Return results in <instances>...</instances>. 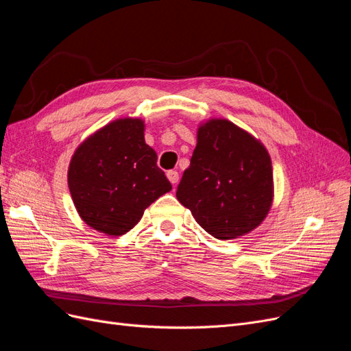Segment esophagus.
Returning <instances> with one entry per match:
<instances>
[{
	"instance_id": "1",
	"label": "esophagus",
	"mask_w": 351,
	"mask_h": 351,
	"mask_svg": "<svg viewBox=\"0 0 351 351\" xmlns=\"http://www.w3.org/2000/svg\"><path fill=\"white\" fill-rule=\"evenodd\" d=\"M167 177H168V180H169V182H171L173 184H177V182H178V173L174 171V169H171V171H168V173H167Z\"/></svg>"
}]
</instances>
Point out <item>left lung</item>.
I'll return each instance as SVG.
<instances>
[{"mask_svg":"<svg viewBox=\"0 0 351 351\" xmlns=\"http://www.w3.org/2000/svg\"><path fill=\"white\" fill-rule=\"evenodd\" d=\"M176 195L215 239L247 234L272 205L271 156L236 124L209 120L199 127L197 145Z\"/></svg>","mask_w":351,"mask_h":351,"instance_id":"obj_1","label":"left lung"}]
</instances>
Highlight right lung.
<instances>
[{"label":"right lung","instance_id":"obj_1","mask_svg":"<svg viewBox=\"0 0 351 351\" xmlns=\"http://www.w3.org/2000/svg\"><path fill=\"white\" fill-rule=\"evenodd\" d=\"M143 132L141 119L115 120L88 137L71 158L74 206L89 227L107 236L125 234L152 202L171 190Z\"/></svg>","mask_w":351,"mask_h":351}]
</instances>
